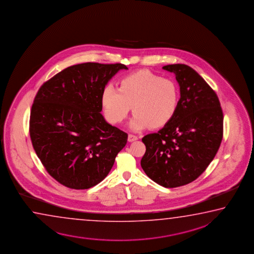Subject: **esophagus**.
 <instances>
[{
	"mask_svg": "<svg viewBox=\"0 0 254 254\" xmlns=\"http://www.w3.org/2000/svg\"><path fill=\"white\" fill-rule=\"evenodd\" d=\"M137 139H138V137H137V136L132 135V134H129V136H128V141H135V140H137Z\"/></svg>",
	"mask_w": 254,
	"mask_h": 254,
	"instance_id": "esophagus-1",
	"label": "esophagus"
}]
</instances>
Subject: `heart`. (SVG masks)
<instances>
[{"label":"heart","instance_id":"b5f03b06","mask_svg":"<svg viewBox=\"0 0 254 254\" xmlns=\"http://www.w3.org/2000/svg\"><path fill=\"white\" fill-rule=\"evenodd\" d=\"M179 101L178 83L148 70L125 75L118 89L108 85L101 95L105 116L114 125L125 120L132 106L134 116L129 126L134 131L164 127L175 116Z\"/></svg>","mask_w":254,"mask_h":254}]
</instances>
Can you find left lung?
Returning a JSON list of instances; mask_svg holds the SVG:
<instances>
[{"label":"left lung","instance_id":"8db88e82","mask_svg":"<svg viewBox=\"0 0 254 254\" xmlns=\"http://www.w3.org/2000/svg\"><path fill=\"white\" fill-rule=\"evenodd\" d=\"M176 76L181 99L175 116L142 141L141 167L152 181L177 188L196 180L215 157L223 138V113L215 91L192 67L167 64Z\"/></svg>","mask_w":254,"mask_h":254}]
</instances>
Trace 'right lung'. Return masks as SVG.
I'll return each instance as SVG.
<instances>
[{"mask_svg":"<svg viewBox=\"0 0 254 254\" xmlns=\"http://www.w3.org/2000/svg\"><path fill=\"white\" fill-rule=\"evenodd\" d=\"M124 64L82 63L57 73L39 89L29 132L48 173L73 190L99 184L111 171L128 134L101 114V95Z\"/></svg>","mask_w":254,"mask_h":254,"instance_id":"obj_1","label":"right lung"}]
</instances>
